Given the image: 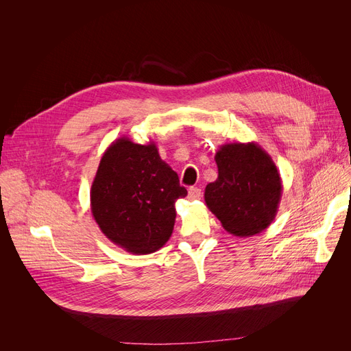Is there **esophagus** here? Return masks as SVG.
Here are the masks:
<instances>
[{
	"mask_svg": "<svg viewBox=\"0 0 351 351\" xmlns=\"http://www.w3.org/2000/svg\"><path fill=\"white\" fill-rule=\"evenodd\" d=\"M188 196H189V199H192V200L199 199V197L202 196V191H200L199 188H196V186H192V188H189V191H188Z\"/></svg>",
	"mask_w": 351,
	"mask_h": 351,
	"instance_id": "esophagus-1",
	"label": "esophagus"
}]
</instances>
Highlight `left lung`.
<instances>
[{
  "instance_id": "left-lung-1",
  "label": "left lung",
  "mask_w": 351,
  "mask_h": 351,
  "mask_svg": "<svg viewBox=\"0 0 351 351\" xmlns=\"http://www.w3.org/2000/svg\"><path fill=\"white\" fill-rule=\"evenodd\" d=\"M217 179L205 189L209 210L233 236L267 229L278 215L283 185L270 155L254 142L225 143L215 155Z\"/></svg>"
}]
</instances>
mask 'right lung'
<instances>
[{"label": "right lung", "instance_id": "obj_1", "mask_svg": "<svg viewBox=\"0 0 351 351\" xmlns=\"http://www.w3.org/2000/svg\"><path fill=\"white\" fill-rule=\"evenodd\" d=\"M188 191L155 142L122 136L104 152L90 186V212L101 232L132 254L159 250L173 232L175 204Z\"/></svg>", "mask_w": 351, "mask_h": 351}]
</instances>
